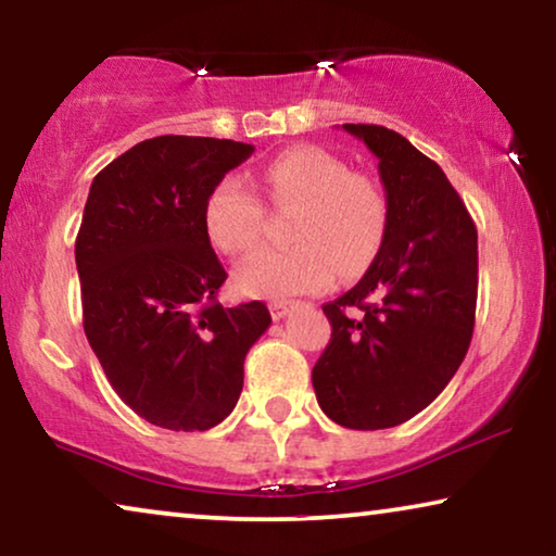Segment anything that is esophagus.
<instances>
[{"instance_id":"esophagus-1","label":"esophagus","mask_w":556,"mask_h":556,"mask_svg":"<svg viewBox=\"0 0 556 556\" xmlns=\"http://www.w3.org/2000/svg\"><path fill=\"white\" fill-rule=\"evenodd\" d=\"M298 305H301V301H273L270 303V316L276 318V320L286 318L288 313H291L293 308H298Z\"/></svg>"}]
</instances>
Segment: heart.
<instances>
[{"label":"heart","mask_w":556,"mask_h":556,"mask_svg":"<svg viewBox=\"0 0 556 556\" xmlns=\"http://www.w3.org/2000/svg\"><path fill=\"white\" fill-rule=\"evenodd\" d=\"M276 207L295 211L286 251H261L232 273V288L245 298H286L326 291L338 273L356 278L371 268L389 230V203L378 185L356 175L324 148L301 144L278 152L261 173ZM263 205L248 185L225 175L207 192L203 228L211 245L238 258L261 240Z\"/></svg>","instance_id":"obj_1"}]
</instances>
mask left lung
<instances>
[{
    "instance_id": "obj_1",
    "label": "left lung",
    "mask_w": 556,
    "mask_h": 556,
    "mask_svg": "<svg viewBox=\"0 0 556 556\" xmlns=\"http://www.w3.org/2000/svg\"><path fill=\"white\" fill-rule=\"evenodd\" d=\"M378 160L389 230L366 276L324 305L331 343L313 366L318 406L345 429H391L424 412L469 351L477 228L444 170L404 135L343 125Z\"/></svg>"
}]
</instances>
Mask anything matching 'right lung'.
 <instances>
[{
  "label": "right lung",
  "mask_w": 556,
  "mask_h": 556,
  "mask_svg": "<svg viewBox=\"0 0 556 556\" xmlns=\"http://www.w3.org/2000/svg\"><path fill=\"white\" fill-rule=\"evenodd\" d=\"M253 144L163 135L98 173L75 261L83 324L119 399L170 431H207L236 408L265 303L223 308L225 270L203 228L211 188Z\"/></svg>",
  "instance_id": "1"
}]
</instances>
